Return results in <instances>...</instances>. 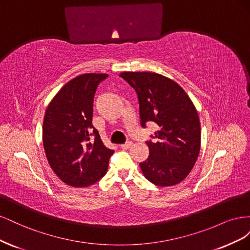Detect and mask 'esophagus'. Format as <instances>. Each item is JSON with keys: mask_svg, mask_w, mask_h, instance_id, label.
Masks as SVG:
<instances>
[{"mask_svg": "<svg viewBox=\"0 0 250 250\" xmlns=\"http://www.w3.org/2000/svg\"><path fill=\"white\" fill-rule=\"evenodd\" d=\"M132 142H126L125 144H123V145H121V148L122 149H124V150H127V149H129L131 146H132Z\"/></svg>", "mask_w": 250, "mask_h": 250, "instance_id": "obj_1", "label": "esophagus"}]
</instances>
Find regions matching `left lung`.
Segmentation results:
<instances>
[{
  "instance_id": "8db88e82",
  "label": "left lung",
  "mask_w": 250,
  "mask_h": 250,
  "mask_svg": "<svg viewBox=\"0 0 250 250\" xmlns=\"http://www.w3.org/2000/svg\"><path fill=\"white\" fill-rule=\"evenodd\" d=\"M120 76L138 94L141 124L154 122L158 131L148 141L149 157L140 163L150 183L158 187L179 184L191 172L200 151L198 112L175 81L151 72H123Z\"/></svg>"
}]
</instances>
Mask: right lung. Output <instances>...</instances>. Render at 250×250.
Segmentation results:
<instances>
[{"label": "right lung", "instance_id": "obj_1", "mask_svg": "<svg viewBox=\"0 0 250 250\" xmlns=\"http://www.w3.org/2000/svg\"><path fill=\"white\" fill-rule=\"evenodd\" d=\"M107 74H83L70 80L53 98L43 118L42 143L53 172L64 184L88 187L101 179L113 150L104 146L93 126L98 84ZM95 140L90 142V135Z\"/></svg>", "mask_w": 250, "mask_h": 250}]
</instances>
